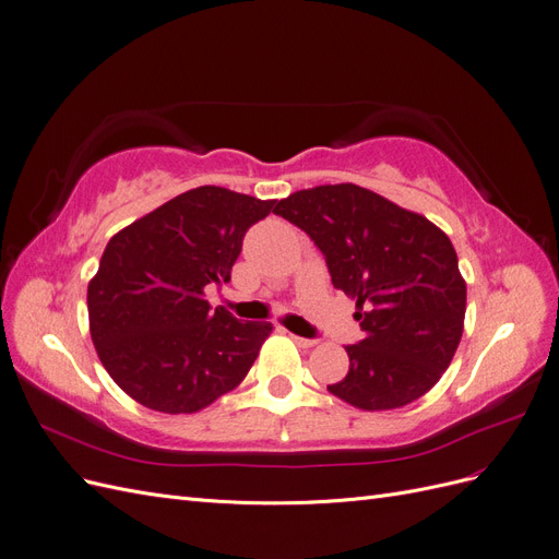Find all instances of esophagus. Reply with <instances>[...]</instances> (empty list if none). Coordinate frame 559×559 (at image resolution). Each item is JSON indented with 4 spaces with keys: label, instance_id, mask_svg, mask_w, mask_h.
<instances>
[{
    "label": "esophagus",
    "instance_id": "esophagus-1",
    "mask_svg": "<svg viewBox=\"0 0 559 559\" xmlns=\"http://www.w3.org/2000/svg\"><path fill=\"white\" fill-rule=\"evenodd\" d=\"M292 341H294L298 347H302V349H310V347L317 345V341H312V337H300V335H292Z\"/></svg>",
    "mask_w": 559,
    "mask_h": 559
}]
</instances>
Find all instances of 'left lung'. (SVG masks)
<instances>
[{
	"label": "left lung",
	"instance_id": "1",
	"mask_svg": "<svg viewBox=\"0 0 559 559\" xmlns=\"http://www.w3.org/2000/svg\"><path fill=\"white\" fill-rule=\"evenodd\" d=\"M310 235L335 289L357 300L364 341L329 392L361 411L403 408L441 380L462 341L466 282L448 235L427 216L357 183H326L277 202Z\"/></svg>",
	"mask_w": 559,
	"mask_h": 559
}]
</instances>
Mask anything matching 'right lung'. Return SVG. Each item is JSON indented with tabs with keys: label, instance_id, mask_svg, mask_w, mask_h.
Segmentation results:
<instances>
[{
	"label": "right lung",
	"instance_id": "right-lung-1",
	"mask_svg": "<svg viewBox=\"0 0 559 559\" xmlns=\"http://www.w3.org/2000/svg\"><path fill=\"white\" fill-rule=\"evenodd\" d=\"M222 186H198L118 230L88 284L91 337L111 380L158 413H198L238 386L273 331L212 310L245 233L273 212Z\"/></svg>",
	"mask_w": 559,
	"mask_h": 559
}]
</instances>
